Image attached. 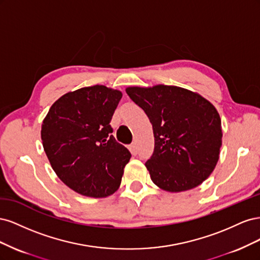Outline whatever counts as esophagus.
Masks as SVG:
<instances>
[{
	"instance_id": "34e87169",
	"label": "esophagus",
	"mask_w": 260,
	"mask_h": 260,
	"mask_svg": "<svg viewBox=\"0 0 260 260\" xmlns=\"http://www.w3.org/2000/svg\"><path fill=\"white\" fill-rule=\"evenodd\" d=\"M129 148H130V151H131L132 154H137L138 153V144L136 142H132L130 144Z\"/></svg>"
}]
</instances>
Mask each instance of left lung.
Listing matches in <instances>:
<instances>
[{"label":"left lung","instance_id":"1","mask_svg":"<svg viewBox=\"0 0 260 260\" xmlns=\"http://www.w3.org/2000/svg\"><path fill=\"white\" fill-rule=\"evenodd\" d=\"M125 92L153 125L154 153L145 162L153 182L172 193L202 184L214 171L222 144L216 107L176 85L129 86Z\"/></svg>","mask_w":260,"mask_h":260}]
</instances>
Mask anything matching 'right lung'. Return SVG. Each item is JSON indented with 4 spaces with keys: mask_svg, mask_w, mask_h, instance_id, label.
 <instances>
[{
    "mask_svg": "<svg viewBox=\"0 0 260 260\" xmlns=\"http://www.w3.org/2000/svg\"><path fill=\"white\" fill-rule=\"evenodd\" d=\"M121 98L105 85L85 86L60 96L43 119L42 144L53 170L81 195L102 199L120 186L131 154L109 122Z\"/></svg>",
    "mask_w": 260,
    "mask_h": 260,
    "instance_id": "1",
    "label": "right lung"
}]
</instances>
